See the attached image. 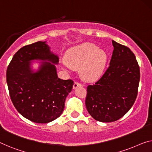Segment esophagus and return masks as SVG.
<instances>
[{
	"label": "esophagus",
	"instance_id": "esophagus-1",
	"mask_svg": "<svg viewBox=\"0 0 152 152\" xmlns=\"http://www.w3.org/2000/svg\"><path fill=\"white\" fill-rule=\"evenodd\" d=\"M81 86H82V84L77 82V81H75L73 84V89H75V88L78 87H81Z\"/></svg>",
	"mask_w": 152,
	"mask_h": 152
}]
</instances>
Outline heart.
<instances>
[{"label": "heart", "mask_w": 152, "mask_h": 152, "mask_svg": "<svg viewBox=\"0 0 152 152\" xmlns=\"http://www.w3.org/2000/svg\"><path fill=\"white\" fill-rule=\"evenodd\" d=\"M107 52L95 44L85 43L69 50L65 57L64 69H79L84 81H92L103 73L107 62Z\"/></svg>", "instance_id": "1"}]
</instances>
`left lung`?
Instances as JSON below:
<instances>
[{"mask_svg": "<svg viewBox=\"0 0 152 152\" xmlns=\"http://www.w3.org/2000/svg\"><path fill=\"white\" fill-rule=\"evenodd\" d=\"M109 66L94 85L87 87L86 106L94 120L112 122L132 107L138 93L140 69L136 57L126 46L112 41Z\"/></svg>", "mask_w": 152, "mask_h": 152, "instance_id": "1", "label": "left lung"}]
</instances>
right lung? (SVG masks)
Wrapping results in <instances>:
<instances>
[{
    "instance_id": "add662e5",
    "label": "right lung",
    "mask_w": 152,
    "mask_h": 152,
    "mask_svg": "<svg viewBox=\"0 0 152 152\" xmlns=\"http://www.w3.org/2000/svg\"><path fill=\"white\" fill-rule=\"evenodd\" d=\"M40 60L39 69H31V62ZM59 58L46 41L23 47L13 56L7 70L9 95L18 111L32 122L45 124L58 118L71 92L73 81L58 78Z\"/></svg>"
}]
</instances>
